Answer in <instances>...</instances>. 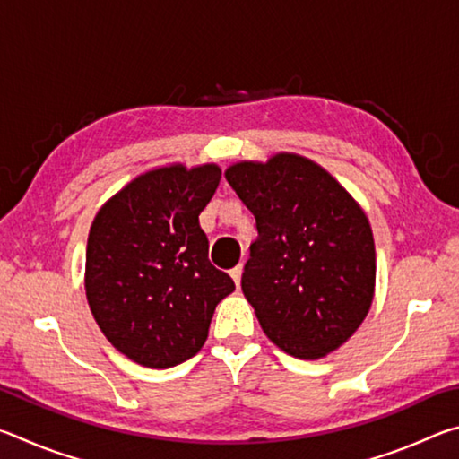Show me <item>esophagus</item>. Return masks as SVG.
<instances>
[{"mask_svg": "<svg viewBox=\"0 0 459 459\" xmlns=\"http://www.w3.org/2000/svg\"><path fill=\"white\" fill-rule=\"evenodd\" d=\"M240 275H243V265H237V267L230 269V277H232V281H235L237 287L240 285Z\"/></svg>", "mask_w": 459, "mask_h": 459, "instance_id": "esophagus-1", "label": "esophagus"}]
</instances>
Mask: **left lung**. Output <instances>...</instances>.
<instances>
[{"instance_id":"1","label":"left lung","mask_w":459,"mask_h":459,"mask_svg":"<svg viewBox=\"0 0 459 459\" xmlns=\"http://www.w3.org/2000/svg\"><path fill=\"white\" fill-rule=\"evenodd\" d=\"M224 178L259 232L240 287L263 332L298 359L336 351L375 293V240L360 206L325 169L293 153L240 161Z\"/></svg>"}]
</instances>
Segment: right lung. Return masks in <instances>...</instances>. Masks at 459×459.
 Segmentation results:
<instances>
[{"instance_id":"1","label":"right lung","mask_w":459,"mask_h":459,"mask_svg":"<svg viewBox=\"0 0 459 459\" xmlns=\"http://www.w3.org/2000/svg\"><path fill=\"white\" fill-rule=\"evenodd\" d=\"M221 169L160 168L100 208L87 243V299L100 332L127 359L169 368L204 346L232 279L208 261L198 216Z\"/></svg>"}]
</instances>
